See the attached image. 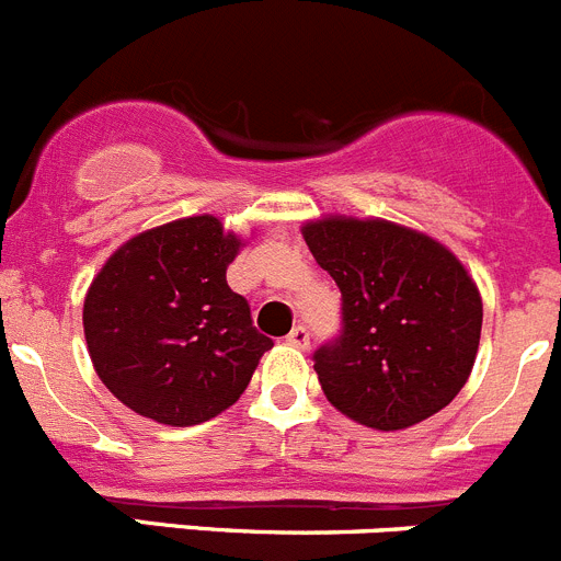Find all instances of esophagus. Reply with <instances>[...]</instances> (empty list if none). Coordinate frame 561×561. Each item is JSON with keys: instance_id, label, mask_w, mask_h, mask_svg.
<instances>
[{"instance_id": "obj_1", "label": "esophagus", "mask_w": 561, "mask_h": 561, "mask_svg": "<svg viewBox=\"0 0 561 561\" xmlns=\"http://www.w3.org/2000/svg\"><path fill=\"white\" fill-rule=\"evenodd\" d=\"M287 343L296 346V350H307L310 346V332H307V327H293L290 335H287Z\"/></svg>"}]
</instances>
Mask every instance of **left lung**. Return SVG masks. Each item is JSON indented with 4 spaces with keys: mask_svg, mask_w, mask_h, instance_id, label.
I'll return each mask as SVG.
<instances>
[{
    "mask_svg": "<svg viewBox=\"0 0 561 561\" xmlns=\"http://www.w3.org/2000/svg\"><path fill=\"white\" fill-rule=\"evenodd\" d=\"M341 287V337L316 352L327 400L360 425L405 431L456 400L476 366L483 301L456 254L382 218L301 226Z\"/></svg>",
    "mask_w": 561,
    "mask_h": 561,
    "instance_id": "8db88e82",
    "label": "left lung"
}]
</instances>
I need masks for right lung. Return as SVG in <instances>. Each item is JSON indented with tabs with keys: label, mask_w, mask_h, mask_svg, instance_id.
<instances>
[{
	"label": "right lung",
	"mask_w": 561,
	"mask_h": 561,
	"mask_svg": "<svg viewBox=\"0 0 561 561\" xmlns=\"http://www.w3.org/2000/svg\"><path fill=\"white\" fill-rule=\"evenodd\" d=\"M243 245L215 215H193L130 237L105 260L85 290L83 332L94 371L123 405L190 427L240 400L274 346L226 282Z\"/></svg>",
	"instance_id": "1"
}]
</instances>
